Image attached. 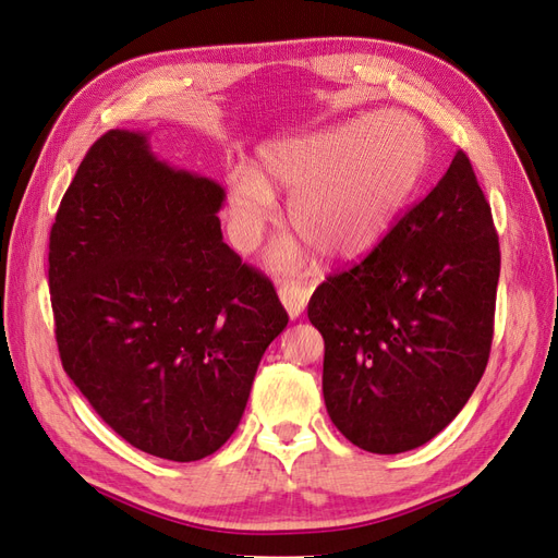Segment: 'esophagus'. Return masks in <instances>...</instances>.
Wrapping results in <instances>:
<instances>
[{
	"label": "esophagus",
	"mask_w": 558,
	"mask_h": 558,
	"mask_svg": "<svg viewBox=\"0 0 558 558\" xmlns=\"http://www.w3.org/2000/svg\"><path fill=\"white\" fill-rule=\"evenodd\" d=\"M278 294H280V301L284 305L287 315H290L292 319H296L305 311V305H308L311 287L292 280V282H284L280 290H278Z\"/></svg>",
	"instance_id": "obj_1"
}]
</instances>
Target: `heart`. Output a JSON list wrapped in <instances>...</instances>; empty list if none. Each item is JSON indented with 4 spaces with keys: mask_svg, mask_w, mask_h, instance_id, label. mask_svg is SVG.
Returning a JSON list of instances; mask_svg holds the SVG:
<instances>
[{
    "mask_svg": "<svg viewBox=\"0 0 558 558\" xmlns=\"http://www.w3.org/2000/svg\"><path fill=\"white\" fill-rule=\"evenodd\" d=\"M428 161L424 128L403 113L362 116L333 130L271 141L257 171H239L229 185V239L253 250L276 213V194H290L287 222L331 262H352L385 241L417 192ZM296 245L278 247L271 266L292 271Z\"/></svg>",
    "mask_w": 558,
    "mask_h": 558,
    "instance_id": "heart-1",
    "label": "heart"
}]
</instances>
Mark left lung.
Masks as SVG:
<instances>
[{
  "label": "left lung",
  "instance_id": "left-lung-1",
  "mask_svg": "<svg viewBox=\"0 0 558 558\" xmlns=\"http://www.w3.org/2000/svg\"><path fill=\"white\" fill-rule=\"evenodd\" d=\"M498 274L492 208L457 150L385 241L311 296L308 319L325 338L322 391L340 434L366 452L401 454L459 415L489 362Z\"/></svg>",
  "mask_w": 558,
  "mask_h": 558
}]
</instances>
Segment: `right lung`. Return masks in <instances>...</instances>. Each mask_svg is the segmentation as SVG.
I'll return each mask as SVG.
<instances>
[{
  "instance_id": "right-lung-1",
  "label": "right lung",
  "mask_w": 558,
  "mask_h": 558,
  "mask_svg": "<svg viewBox=\"0 0 558 558\" xmlns=\"http://www.w3.org/2000/svg\"><path fill=\"white\" fill-rule=\"evenodd\" d=\"M225 190L169 167L143 132L87 150L50 229L62 366L141 452L199 461L236 430L287 327L274 282L222 241Z\"/></svg>"
}]
</instances>
